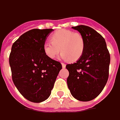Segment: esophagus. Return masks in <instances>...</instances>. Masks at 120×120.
<instances>
[{
	"instance_id": "obj_1",
	"label": "esophagus",
	"mask_w": 120,
	"mask_h": 120,
	"mask_svg": "<svg viewBox=\"0 0 120 120\" xmlns=\"http://www.w3.org/2000/svg\"><path fill=\"white\" fill-rule=\"evenodd\" d=\"M61 65H62V67H63V68H65V66H66V65L63 63H61Z\"/></svg>"
}]
</instances>
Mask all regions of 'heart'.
Returning <instances> with one entry per match:
<instances>
[{
	"label": "heart",
	"instance_id": "b5f03b06",
	"mask_svg": "<svg viewBox=\"0 0 120 120\" xmlns=\"http://www.w3.org/2000/svg\"><path fill=\"white\" fill-rule=\"evenodd\" d=\"M51 42H45L43 49L45 54L52 59L57 57L60 51H62L61 59L72 61L79 59L83 54L85 42L80 34L59 30L51 35Z\"/></svg>",
	"mask_w": 120,
	"mask_h": 120
}]
</instances>
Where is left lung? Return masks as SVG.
Returning <instances> with one entry per match:
<instances>
[{"label":"left lung","instance_id":"obj_1","mask_svg":"<svg viewBox=\"0 0 120 120\" xmlns=\"http://www.w3.org/2000/svg\"><path fill=\"white\" fill-rule=\"evenodd\" d=\"M83 36L85 46L80 58L68 64V86L71 95L78 101L95 99L103 90L109 77L110 55L103 37L86 26L72 27Z\"/></svg>","mask_w":120,"mask_h":120}]
</instances>
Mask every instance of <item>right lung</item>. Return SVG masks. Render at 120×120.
I'll return each instance as SVG.
<instances>
[{
    "label": "right lung",
    "instance_id": "1",
    "mask_svg": "<svg viewBox=\"0 0 120 120\" xmlns=\"http://www.w3.org/2000/svg\"><path fill=\"white\" fill-rule=\"evenodd\" d=\"M52 29H33L12 45L9 65L12 79L23 97L34 103L48 99L59 72L60 62L45 54L43 46Z\"/></svg>",
    "mask_w": 120,
    "mask_h": 120
}]
</instances>
